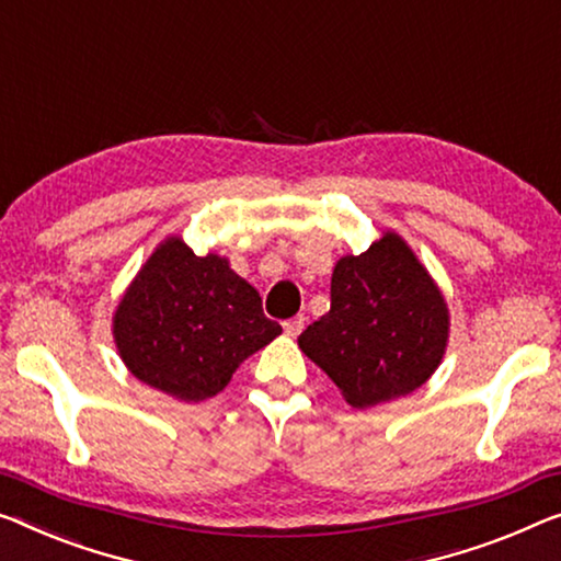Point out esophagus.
Masks as SVG:
<instances>
[{
    "label": "esophagus",
    "mask_w": 561,
    "mask_h": 561,
    "mask_svg": "<svg viewBox=\"0 0 561 561\" xmlns=\"http://www.w3.org/2000/svg\"><path fill=\"white\" fill-rule=\"evenodd\" d=\"M302 328H305V317H302V314L291 317V320L284 322V332H287L289 337H297V334L302 332Z\"/></svg>",
    "instance_id": "34e87169"
}]
</instances>
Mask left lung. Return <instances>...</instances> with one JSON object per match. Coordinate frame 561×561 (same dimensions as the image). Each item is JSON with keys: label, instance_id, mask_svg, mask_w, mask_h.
<instances>
[{"label": "left lung", "instance_id": "obj_1", "mask_svg": "<svg viewBox=\"0 0 561 561\" xmlns=\"http://www.w3.org/2000/svg\"><path fill=\"white\" fill-rule=\"evenodd\" d=\"M330 312L299 334V350L357 411L405 398L446 355L450 312L436 279L396 231L337 259Z\"/></svg>", "mask_w": 561, "mask_h": 561}]
</instances>
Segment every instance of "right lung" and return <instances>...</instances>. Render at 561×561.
Returning a JSON list of instances; mask_svg holds the SVG:
<instances>
[{"label": "right lung", "mask_w": 561, "mask_h": 561, "mask_svg": "<svg viewBox=\"0 0 561 561\" xmlns=\"http://www.w3.org/2000/svg\"><path fill=\"white\" fill-rule=\"evenodd\" d=\"M279 334L229 259L196 256L179 233L153 249L113 312L125 367L183 403L221 392L237 367Z\"/></svg>", "instance_id": "right-lung-1"}]
</instances>
